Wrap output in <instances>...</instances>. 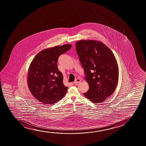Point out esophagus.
<instances>
[{
  "label": "esophagus",
  "instance_id": "esophagus-1",
  "mask_svg": "<svg viewBox=\"0 0 146 146\" xmlns=\"http://www.w3.org/2000/svg\"><path fill=\"white\" fill-rule=\"evenodd\" d=\"M81 82V80L80 78H76V80H74V84H78L79 82Z\"/></svg>",
  "mask_w": 146,
  "mask_h": 146
}]
</instances>
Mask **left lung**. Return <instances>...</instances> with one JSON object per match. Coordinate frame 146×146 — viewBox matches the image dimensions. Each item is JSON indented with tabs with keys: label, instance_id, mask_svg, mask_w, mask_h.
I'll return each instance as SVG.
<instances>
[{
	"label": "left lung",
	"instance_id": "obj_1",
	"mask_svg": "<svg viewBox=\"0 0 146 146\" xmlns=\"http://www.w3.org/2000/svg\"><path fill=\"white\" fill-rule=\"evenodd\" d=\"M76 49L89 85L84 95L92 103H102L117 86L119 68L115 57L109 47L96 40L77 41Z\"/></svg>",
	"mask_w": 146,
	"mask_h": 146
}]
</instances>
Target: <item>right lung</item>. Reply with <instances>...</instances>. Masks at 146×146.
<instances>
[{"instance_id": "obj_1", "label": "right lung", "mask_w": 146, "mask_h": 146, "mask_svg": "<svg viewBox=\"0 0 146 146\" xmlns=\"http://www.w3.org/2000/svg\"><path fill=\"white\" fill-rule=\"evenodd\" d=\"M72 46L68 44L44 49L31 62L27 77L29 89L33 97L43 104H53L66 95L68 87L64 86L57 62L59 56Z\"/></svg>"}]
</instances>
